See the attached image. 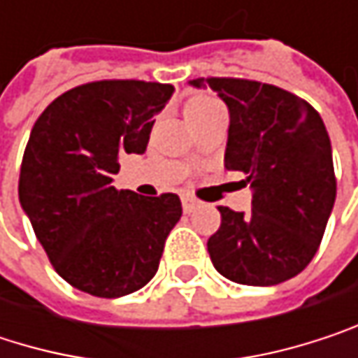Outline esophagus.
Listing matches in <instances>:
<instances>
[{"mask_svg": "<svg viewBox=\"0 0 358 358\" xmlns=\"http://www.w3.org/2000/svg\"><path fill=\"white\" fill-rule=\"evenodd\" d=\"M182 207H184L186 213H190V211H194L199 207V201L192 194H182Z\"/></svg>", "mask_w": 358, "mask_h": 358, "instance_id": "esophagus-1", "label": "esophagus"}]
</instances>
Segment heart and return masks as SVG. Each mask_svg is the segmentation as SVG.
I'll list each match as a JSON object with an SVG mask.
<instances>
[{
  "instance_id": "heart-1",
  "label": "heart",
  "mask_w": 358,
  "mask_h": 358,
  "mask_svg": "<svg viewBox=\"0 0 358 358\" xmlns=\"http://www.w3.org/2000/svg\"><path fill=\"white\" fill-rule=\"evenodd\" d=\"M215 106H220V103H217L215 99H211V97H192V99L184 106V113H186V117L190 120V117H194V115L207 111L209 108H215Z\"/></svg>"
}]
</instances>
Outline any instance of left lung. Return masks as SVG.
I'll use <instances>...</instances> for the list:
<instances>
[{
  "instance_id": "1",
  "label": "left lung",
  "mask_w": 358,
  "mask_h": 358,
  "mask_svg": "<svg viewBox=\"0 0 358 358\" xmlns=\"http://www.w3.org/2000/svg\"><path fill=\"white\" fill-rule=\"evenodd\" d=\"M228 106L224 166L247 174L249 213L217 207L220 230L207 241L213 267L247 286H273L315 257L336 201L331 143L305 99L247 78H196Z\"/></svg>"
}]
</instances>
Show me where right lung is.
<instances>
[{"mask_svg": "<svg viewBox=\"0 0 358 358\" xmlns=\"http://www.w3.org/2000/svg\"><path fill=\"white\" fill-rule=\"evenodd\" d=\"M172 85L97 80L38 115L24 149L18 196L53 269L74 288L117 299L157 271L182 215L178 194L141 196L111 186L122 153H145Z\"/></svg>", "mask_w": 358, "mask_h": 358, "instance_id": "add662e5", "label": "right lung"}]
</instances>
